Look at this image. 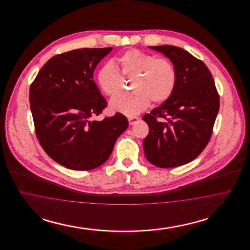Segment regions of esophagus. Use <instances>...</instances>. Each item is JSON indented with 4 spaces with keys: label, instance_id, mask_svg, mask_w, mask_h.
<instances>
[{
    "label": "esophagus",
    "instance_id": "esophagus-1",
    "mask_svg": "<svg viewBox=\"0 0 250 250\" xmlns=\"http://www.w3.org/2000/svg\"><path fill=\"white\" fill-rule=\"evenodd\" d=\"M139 121H140V119H139L138 117H129V118H128V123H129L130 125H133L134 124L138 123Z\"/></svg>",
    "mask_w": 250,
    "mask_h": 250
}]
</instances>
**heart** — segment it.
Wrapping results in <instances>:
<instances>
[{
  "mask_svg": "<svg viewBox=\"0 0 250 250\" xmlns=\"http://www.w3.org/2000/svg\"><path fill=\"white\" fill-rule=\"evenodd\" d=\"M123 76L133 77L130 93L113 97L109 101L112 111L126 116H135L149 106L150 99L163 102L172 94L176 85V71L173 64L162 57L140 49H128L116 59ZM97 83L109 96L117 95L123 87V79L113 62L105 63L98 71Z\"/></svg>",
  "mask_w": 250,
  "mask_h": 250,
  "instance_id": "heart-1",
  "label": "heart"
}]
</instances>
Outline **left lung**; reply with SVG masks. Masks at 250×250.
Segmentation results:
<instances>
[{
    "instance_id": "8db88e82",
    "label": "left lung",
    "mask_w": 250,
    "mask_h": 250,
    "mask_svg": "<svg viewBox=\"0 0 250 250\" xmlns=\"http://www.w3.org/2000/svg\"><path fill=\"white\" fill-rule=\"evenodd\" d=\"M149 48L169 59L177 79L170 96L143 117L149 125L143 141L144 154L159 167L182 166L195 159L209 143L219 96L211 72L201 60L174 46ZM158 117L167 122L158 121Z\"/></svg>"
}]
</instances>
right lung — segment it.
<instances>
[{"label": "right lung", "mask_w": 250, "mask_h": 250, "mask_svg": "<svg viewBox=\"0 0 250 250\" xmlns=\"http://www.w3.org/2000/svg\"><path fill=\"white\" fill-rule=\"evenodd\" d=\"M112 48H79L53 56L30 88L36 136L60 165L90 170L104 164L128 126L121 113L94 120L107 106L93 74Z\"/></svg>", "instance_id": "right-lung-1"}]
</instances>
